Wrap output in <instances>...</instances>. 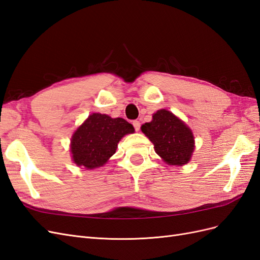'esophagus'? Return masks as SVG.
<instances>
[{"label":"esophagus","instance_id":"1","mask_svg":"<svg viewBox=\"0 0 260 260\" xmlns=\"http://www.w3.org/2000/svg\"><path fill=\"white\" fill-rule=\"evenodd\" d=\"M132 124H133V127H135V129H136L137 131H138V130L140 129V127H141V123H140L139 120H133Z\"/></svg>","mask_w":260,"mask_h":260}]
</instances>
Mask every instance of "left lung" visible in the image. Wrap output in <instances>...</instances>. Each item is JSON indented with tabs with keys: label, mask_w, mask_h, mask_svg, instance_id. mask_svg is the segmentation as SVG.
Wrapping results in <instances>:
<instances>
[{
	"label": "left lung",
	"mask_w": 260,
	"mask_h": 260,
	"mask_svg": "<svg viewBox=\"0 0 260 260\" xmlns=\"http://www.w3.org/2000/svg\"><path fill=\"white\" fill-rule=\"evenodd\" d=\"M141 129L154 144L155 152L167 164L182 166L190 160L194 151L192 131L172 113L160 109Z\"/></svg>",
	"instance_id": "8db88e82"
}]
</instances>
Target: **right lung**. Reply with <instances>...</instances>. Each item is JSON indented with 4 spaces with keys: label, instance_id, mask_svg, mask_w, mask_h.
Returning <instances> with one entry per match:
<instances>
[{
    "label": "right lung",
    "instance_id": "obj_1",
    "mask_svg": "<svg viewBox=\"0 0 260 260\" xmlns=\"http://www.w3.org/2000/svg\"><path fill=\"white\" fill-rule=\"evenodd\" d=\"M133 131V125L122 118L92 114L73 136L74 161L86 169L103 166L115 154L120 139Z\"/></svg>",
    "mask_w": 260,
    "mask_h": 260
}]
</instances>
